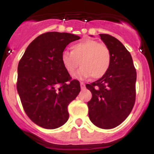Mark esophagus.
<instances>
[{
	"label": "esophagus",
	"mask_w": 154,
	"mask_h": 154,
	"mask_svg": "<svg viewBox=\"0 0 154 154\" xmlns=\"http://www.w3.org/2000/svg\"><path fill=\"white\" fill-rule=\"evenodd\" d=\"M80 85H81V89H85V83H84L83 82H80Z\"/></svg>",
	"instance_id": "1"
}]
</instances>
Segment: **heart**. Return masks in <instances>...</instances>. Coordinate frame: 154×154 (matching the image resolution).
I'll return each mask as SVG.
<instances>
[{
    "label": "heart",
    "instance_id": "obj_1",
    "mask_svg": "<svg viewBox=\"0 0 154 154\" xmlns=\"http://www.w3.org/2000/svg\"><path fill=\"white\" fill-rule=\"evenodd\" d=\"M72 51L62 53L63 66L72 75L78 66L82 67L76 74L79 79L92 76L93 79L103 77L111 65V52L108 46L93 39H84L71 46Z\"/></svg>",
    "mask_w": 154,
    "mask_h": 154
}]
</instances>
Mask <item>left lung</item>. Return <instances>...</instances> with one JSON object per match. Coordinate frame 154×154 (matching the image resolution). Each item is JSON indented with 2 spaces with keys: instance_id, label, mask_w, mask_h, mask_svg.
<instances>
[{
  "instance_id": "obj_1",
  "label": "left lung",
  "mask_w": 154,
  "mask_h": 154,
  "mask_svg": "<svg viewBox=\"0 0 154 154\" xmlns=\"http://www.w3.org/2000/svg\"><path fill=\"white\" fill-rule=\"evenodd\" d=\"M111 52V65L104 75L85 86L92 92L89 116L101 129L116 127L130 115L136 100L137 72L130 53L118 39L99 35Z\"/></svg>"
}]
</instances>
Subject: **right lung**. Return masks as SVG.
<instances>
[{"label":"right lung","mask_w":154,"mask_h":154,"mask_svg":"<svg viewBox=\"0 0 154 154\" xmlns=\"http://www.w3.org/2000/svg\"><path fill=\"white\" fill-rule=\"evenodd\" d=\"M79 38L65 32H46L28 46L19 62L17 92L25 113L41 127L56 129L69 119L68 106L81 88L65 70L61 57L69 43Z\"/></svg>","instance_id":"right-lung-1"}]
</instances>
